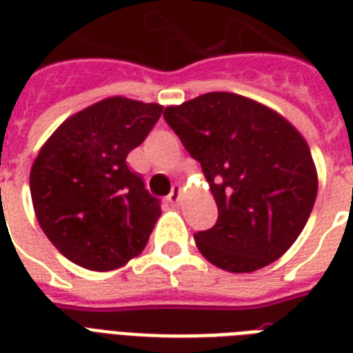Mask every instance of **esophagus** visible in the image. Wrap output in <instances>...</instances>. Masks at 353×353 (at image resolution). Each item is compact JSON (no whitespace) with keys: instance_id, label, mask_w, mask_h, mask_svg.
<instances>
[{"instance_id":"obj_1","label":"esophagus","mask_w":353,"mask_h":353,"mask_svg":"<svg viewBox=\"0 0 353 353\" xmlns=\"http://www.w3.org/2000/svg\"><path fill=\"white\" fill-rule=\"evenodd\" d=\"M181 196H183V187L179 185V183H176V185L172 187V192H170V196H168V201H170L172 205H177L179 201H181Z\"/></svg>"}]
</instances>
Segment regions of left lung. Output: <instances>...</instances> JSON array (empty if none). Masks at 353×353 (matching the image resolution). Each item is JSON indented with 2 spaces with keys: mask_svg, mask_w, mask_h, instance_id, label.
<instances>
[{
  "mask_svg": "<svg viewBox=\"0 0 353 353\" xmlns=\"http://www.w3.org/2000/svg\"><path fill=\"white\" fill-rule=\"evenodd\" d=\"M165 119L199 161L218 205V221L194 234L216 268L252 273L290 249L306 225L319 177L306 139L265 104L229 91H212Z\"/></svg>",
  "mask_w": 353,
  "mask_h": 353,
  "instance_id": "8db88e82",
  "label": "left lung"
}]
</instances>
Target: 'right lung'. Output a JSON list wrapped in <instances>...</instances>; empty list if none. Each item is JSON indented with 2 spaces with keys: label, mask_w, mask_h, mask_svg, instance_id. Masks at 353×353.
I'll return each mask as SVG.
<instances>
[{
  "label": "right lung",
  "mask_w": 353,
  "mask_h": 353,
  "mask_svg": "<svg viewBox=\"0 0 353 353\" xmlns=\"http://www.w3.org/2000/svg\"><path fill=\"white\" fill-rule=\"evenodd\" d=\"M161 113L155 102L108 97L65 119L36 155L29 176L36 220L80 268H122L148 243L159 201L126 157Z\"/></svg>",
  "instance_id": "obj_1"
}]
</instances>
